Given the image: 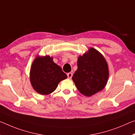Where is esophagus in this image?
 I'll list each match as a JSON object with an SVG mask.
<instances>
[{
  "instance_id": "esophagus-1",
  "label": "esophagus",
  "mask_w": 135,
  "mask_h": 135,
  "mask_svg": "<svg viewBox=\"0 0 135 135\" xmlns=\"http://www.w3.org/2000/svg\"><path fill=\"white\" fill-rule=\"evenodd\" d=\"M67 76L68 79H71L73 76V73H67Z\"/></svg>"
}]
</instances>
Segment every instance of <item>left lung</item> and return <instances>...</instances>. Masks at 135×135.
Here are the masks:
<instances>
[{
    "label": "left lung",
    "instance_id": "left-lung-1",
    "mask_svg": "<svg viewBox=\"0 0 135 135\" xmlns=\"http://www.w3.org/2000/svg\"><path fill=\"white\" fill-rule=\"evenodd\" d=\"M109 78L106 59L98 50L89 48L78 60V70L72 79L81 94L90 97L105 87Z\"/></svg>",
    "mask_w": 135,
    "mask_h": 135
}]
</instances>
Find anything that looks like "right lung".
<instances>
[{"instance_id": "add662e5", "label": "right lung", "mask_w": 135, "mask_h": 135, "mask_svg": "<svg viewBox=\"0 0 135 135\" xmlns=\"http://www.w3.org/2000/svg\"><path fill=\"white\" fill-rule=\"evenodd\" d=\"M67 78L61 68L50 56L35 57L30 71V80L36 92L41 95L53 93L61 80Z\"/></svg>"}]
</instances>
